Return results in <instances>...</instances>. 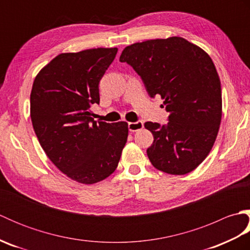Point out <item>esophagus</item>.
Here are the masks:
<instances>
[{
  "mask_svg": "<svg viewBox=\"0 0 250 250\" xmlns=\"http://www.w3.org/2000/svg\"><path fill=\"white\" fill-rule=\"evenodd\" d=\"M143 126H144V124H143V121L129 122V124H128V128H129V131H131V132L140 131V130H142V129H143Z\"/></svg>",
  "mask_w": 250,
  "mask_h": 250,
  "instance_id": "1",
  "label": "esophagus"
}]
</instances>
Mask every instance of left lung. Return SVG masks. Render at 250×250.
<instances>
[{
  "label": "left lung",
  "instance_id": "8db88e82",
  "mask_svg": "<svg viewBox=\"0 0 250 250\" xmlns=\"http://www.w3.org/2000/svg\"><path fill=\"white\" fill-rule=\"evenodd\" d=\"M120 62L141 76L150 98L164 100L168 122H145L153 135L147 149L159 171L185 175L193 171L213 148L222 114L221 86L214 62L183 37L173 36L125 47Z\"/></svg>",
  "mask_w": 250,
  "mask_h": 250
}]
</instances>
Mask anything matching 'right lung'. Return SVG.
<instances>
[{
	"mask_svg": "<svg viewBox=\"0 0 250 250\" xmlns=\"http://www.w3.org/2000/svg\"><path fill=\"white\" fill-rule=\"evenodd\" d=\"M117 48L60 54L37 74L30 97L31 120L50 161L78 183H99L115 172L128 140V124L94 121L99 83Z\"/></svg>",
	"mask_w": 250,
	"mask_h": 250,
	"instance_id": "1",
	"label": "right lung"
}]
</instances>
